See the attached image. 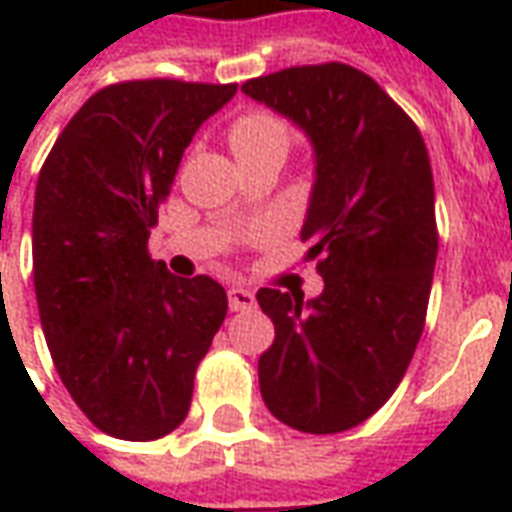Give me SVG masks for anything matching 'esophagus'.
I'll return each instance as SVG.
<instances>
[{"label": "esophagus", "mask_w": 512, "mask_h": 512, "mask_svg": "<svg viewBox=\"0 0 512 512\" xmlns=\"http://www.w3.org/2000/svg\"><path fill=\"white\" fill-rule=\"evenodd\" d=\"M227 301H230V310L233 312L252 310L255 307V293L241 288V285H233V288L227 290Z\"/></svg>", "instance_id": "1"}]
</instances>
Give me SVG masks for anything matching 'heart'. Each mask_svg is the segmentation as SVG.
<instances>
[{
	"label": "heart",
	"mask_w": 512,
	"mask_h": 512,
	"mask_svg": "<svg viewBox=\"0 0 512 512\" xmlns=\"http://www.w3.org/2000/svg\"><path fill=\"white\" fill-rule=\"evenodd\" d=\"M230 145H233L235 158L260 156V153H277L285 158L290 131L271 112H249V115L238 117L230 128Z\"/></svg>",
	"instance_id": "1"
}]
</instances>
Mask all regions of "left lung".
Instances as JSON below:
<instances>
[{"mask_svg": "<svg viewBox=\"0 0 512 512\" xmlns=\"http://www.w3.org/2000/svg\"><path fill=\"white\" fill-rule=\"evenodd\" d=\"M241 93L290 120L315 161L301 238L321 296L257 290L274 345L257 362L268 411L340 433L384 406L414 356L439 252L428 147L367 73L343 62L249 79Z\"/></svg>", "mask_w": 512, "mask_h": 512, "instance_id": "1", "label": "left lung"}]
</instances>
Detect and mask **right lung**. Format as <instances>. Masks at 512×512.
Instances as JSON below:
<instances>
[{
  "mask_svg": "<svg viewBox=\"0 0 512 512\" xmlns=\"http://www.w3.org/2000/svg\"><path fill=\"white\" fill-rule=\"evenodd\" d=\"M238 84L104 87L40 169L32 268L54 367L95 428L126 441L186 419L194 373L227 315L216 279L175 277L147 238L183 150Z\"/></svg>",
  "mask_w": 512,
  "mask_h": 512,
  "instance_id": "1",
  "label": "right lung"
}]
</instances>
